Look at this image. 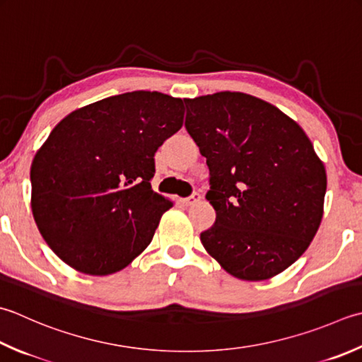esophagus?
<instances>
[{"label":"esophagus","mask_w":362,"mask_h":362,"mask_svg":"<svg viewBox=\"0 0 362 362\" xmlns=\"http://www.w3.org/2000/svg\"><path fill=\"white\" fill-rule=\"evenodd\" d=\"M199 199H201L199 193H193L189 197H185V199H182V204L185 205V207H189V205H193L194 202H197Z\"/></svg>","instance_id":"esophagus-1"}]
</instances>
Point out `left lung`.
Here are the masks:
<instances>
[{"label":"left lung","instance_id":"obj_1","mask_svg":"<svg viewBox=\"0 0 362 362\" xmlns=\"http://www.w3.org/2000/svg\"><path fill=\"white\" fill-rule=\"evenodd\" d=\"M185 103L216 211L201 233L205 251L238 279L273 278L303 256L322 223V160L295 120L257 97L226 90Z\"/></svg>","mask_w":362,"mask_h":362}]
</instances>
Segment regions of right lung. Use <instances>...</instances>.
I'll use <instances>...</instances> for the list:
<instances>
[{"mask_svg": "<svg viewBox=\"0 0 362 362\" xmlns=\"http://www.w3.org/2000/svg\"><path fill=\"white\" fill-rule=\"evenodd\" d=\"M182 98L133 90L70 112L31 165V209L47 245L75 270H122L173 202L155 193V152L183 125Z\"/></svg>", "mask_w": 362, "mask_h": 362, "instance_id": "obj_1", "label": "right lung"}]
</instances>
